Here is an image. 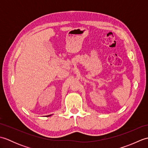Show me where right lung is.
Masks as SVG:
<instances>
[{
  "instance_id": "obj_1",
  "label": "right lung",
  "mask_w": 148,
  "mask_h": 148,
  "mask_svg": "<svg viewBox=\"0 0 148 148\" xmlns=\"http://www.w3.org/2000/svg\"><path fill=\"white\" fill-rule=\"evenodd\" d=\"M51 116V115H48V116Z\"/></svg>"
}]
</instances>
